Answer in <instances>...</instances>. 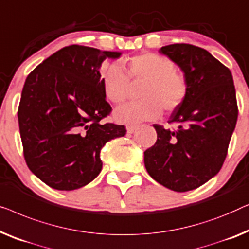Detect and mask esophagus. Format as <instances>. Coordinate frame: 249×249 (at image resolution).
<instances>
[{
	"instance_id": "1",
	"label": "esophagus",
	"mask_w": 249,
	"mask_h": 249,
	"mask_svg": "<svg viewBox=\"0 0 249 249\" xmlns=\"http://www.w3.org/2000/svg\"><path fill=\"white\" fill-rule=\"evenodd\" d=\"M135 129H136V125H128L127 127H126V131H127L128 134H132Z\"/></svg>"
}]
</instances>
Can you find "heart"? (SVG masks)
Listing matches in <instances>:
<instances>
[{"label": "heart", "instance_id": "1", "mask_svg": "<svg viewBox=\"0 0 249 249\" xmlns=\"http://www.w3.org/2000/svg\"><path fill=\"white\" fill-rule=\"evenodd\" d=\"M145 82L140 98L142 101L125 105L115 110L118 123L134 124L158 118L162 108L174 111L184 103L188 93V81L184 73L175 70L170 58L156 53L133 56L127 62V73L116 64L101 70L105 97L114 105L127 99L132 83Z\"/></svg>", "mask_w": 249, "mask_h": 249}]
</instances>
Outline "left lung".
Instances as JSON below:
<instances>
[{"instance_id":"1","label":"left lung","mask_w":249,"mask_h":249,"mask_svg":"<svg viewBox=\"0 0 249 249\" xmlns=\"http://www.w3.org/2000/svg\"><path fill=\"white\" fill-rule=\"evenodd\" d=\"M159 52L179 66L188 81L186 99L168 123L155 124L157 142L144 151L150 176L175 192L195 190L214 177L228 153L238 106L230 70L201 47L173 44Z\"/></svg>"}]
</instances>
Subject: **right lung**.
Masks as SVG:
<instances>
[{
    "mask_svg": "<svg viewBox=\"0 0 249 249\" xmlns=\"http://www.w3.org/2000/svg\"><path fill=\"white\" fill-rule=\"evenodd\" d=\"M122 53L71 45L40 63L24 82L18 108L23 156L31 173L58 191L86 186L103 168L100 150L124 136L110 114L100 66Z\"/></svg>",
    "mask_w": 249,
    "mask_h": 249,
    "instance_id": "right-lung-1",
    "label": "right lung"
}]
</instances>
